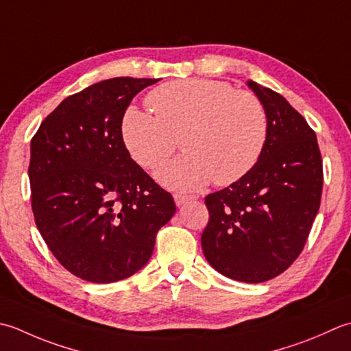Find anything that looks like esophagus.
<instances>
[{
  "instance_id": "esophagus-1",
  "label": "esophagus",
  "mask_w": 351,
  "mask_h": 351,
  "mask_svg": "<svg viewBox=\"0 0 351 351\" xmlns=\"http://www.w3.org/2000/svg\"><path fill=\"white\" fill-rule=\"evenodd\" d=\"M175 204L178 205V207H181V205L187 204L190 201H195L196 196H185V195H175Z\"/></svg>"
}]
</instances>
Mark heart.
<instances>
[{
	"mask_svg": "<svg viewBox=\"0 0 351 351\" xmlns=\"http://www.w3.org/2000/svg\"><path fill=\"white\" fill-rule=\"evenodd\" d=\"M155 114L129 106L121 117V138L141 167L162 166L185 132V155L156 173L164 187L201 190L215 180L230 185L256 166L267 138L266 111L256 95L221 80L169 82L149 94Z\"/></svg>",
	"mask_w": 351,
	"mask_h": 351,
	"instance_id": "heart-1",
	"label": "heart"
}]
</instances>
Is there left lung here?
I'll return each mask as SVG.
<instances>
[{
  "label": "left lung",
  "instance_id": "1",
  "mask_svg": "<svg viewBox=\"0 0 351 351\" xmlns=\"http://www.w3.org/2000/svg\"><path fill=\"white\" fill-rule=\"evenodd\" d=\"M267 117L263 152L248 173L205 197V258L222 276L262 283L303 251L322 191L317 135L283 95L248 80Z\"/></svg>",
  "mask_w": 351,
  "mask_h": 351
}]
</instances>
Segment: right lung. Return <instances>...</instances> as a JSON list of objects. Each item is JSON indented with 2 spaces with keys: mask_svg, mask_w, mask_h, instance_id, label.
I'll list each match as a JSON object with an SVG mask.
<instances>
[{
  "mask_svg": "<svg viewBox=\"0 0 351 351\" xmlns=\"http://www.w3.org/2000/svg\"><path fill=\"white\" fill-rule=\"evenodd\" d=\"M160 79L114 77L66 97L30 144L32 210L66 271L114 283L149 262L175 201L132 158L120 123L141 89Z\"/></svg>",
  "mask_w": 351,
  "mask_h": 351,
  "instance_id": "1",
  "label": "right lung"
}]
</instances>
